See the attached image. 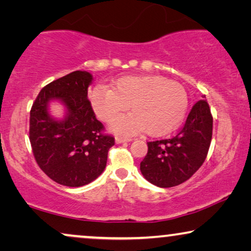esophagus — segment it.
Wrapping results in <instances>:
<instances>
[{"instance_id": "esophagus-1", "label": "esophagus", "mask_w": 251, "mask_h": 251, "mask_svg": "<svg viewBox=\"0 0 251 251\" xmlns=\"http://www.w3.org/2000/svg\"><path fill=\"white\" fill-rule=\"evenodd\" d=\"M131 138H128V137H120L118 136L115 138V142L116 144H122V143H128V142H131Z\"/></svg>"}]
</instances>
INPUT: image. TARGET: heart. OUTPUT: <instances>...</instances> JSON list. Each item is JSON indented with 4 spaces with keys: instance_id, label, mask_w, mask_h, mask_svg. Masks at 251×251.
<instances>
[{
    "instance_id": "1",
    "label": "heart",
    "mask_w": 251,
    "mask_h": 251,
    "mask_svg": "<svg viewBox=\"0 0 251 251\" xmlns=\"http://www.w3.org/2000/svg\"><path fill=\"white\" fill-rule=\"evenodd\" d=\"M90 99L102 121H111L130 108L131 114L120 116L111 123L113 131L122 135L144 130L151 136L166 135L180 125L188 107V96L183 85L161 76L119 78L112 89L95 88Z\"/></svg>"
}]
</instances>
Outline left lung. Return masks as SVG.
I'll return each instance as SVG.
<instances>
[{
	"mask_svg": "<svg viewBox=\"0 0 251 251\" xmlns=\"http://www.w3.org/2000/svg\"><path fill=\"white\" fill-rule=\"evenodd\" d=\"M212 137V115L207 100L197 101L183 128L171 138L149 142L140 162L146 180L159 187L177 186L193 176L207 157Z\"/></svg>",
	"mask_w": 251,
	"mask_h": 251,
	"instance_id": "8db88e82",
	"label": "left lung"
}]
</instances>
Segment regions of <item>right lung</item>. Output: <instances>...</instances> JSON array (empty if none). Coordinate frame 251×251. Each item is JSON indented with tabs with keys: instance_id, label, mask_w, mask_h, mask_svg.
<instances>
[{
	"instance_id": "add662e5",
	"label": "right lung",
	"mask_w": 251,
	"mask_h": 251,
	"mask_svg": "<svg viewBox=\"0 0 251 251\" xmlns=\"http://www.w3.org/2000/svg\"><path fill=\"white\" fill-rule=\"evenodd\" d=\"M92 75L75 71L51 82L40 91L30 109L29 140L43 173L56 183L80 187L94 181L105 170L114 137L105 135L88 99ZM51 101L65 106V116L54 119Z\"/></svg>"
}]
</instances>
